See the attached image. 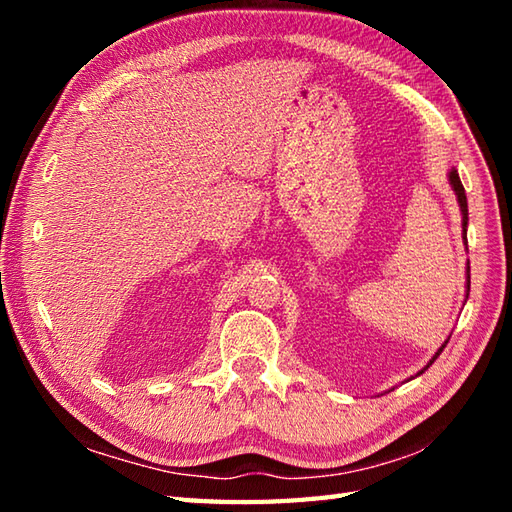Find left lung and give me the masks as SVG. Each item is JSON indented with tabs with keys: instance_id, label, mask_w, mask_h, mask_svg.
<instances>
[{
	"instance_id": "left-lung-1",
	"label": "left lung",
	"mask_w": 512,
	"mask_h": 512,
	"mask_svg": "<svg viewBox=\"0 0 512 512\" xmlns=\"http://www.w3.org/2000/svg\"><path fill=\"white\" fill-rule=\"evenodd\" d=\"M449 182H451V187H453V191H455V195H458V202H460V209H462V226H464V239H466V222H469V206H466V193H464V187H462V182H460V176H458V171H451L449 173ZM466 281H469V288H471V275L466 277ZM444 347V345H442ZM442 347H440V352H442ZM440 352L433 356V361H436V358L440 356ZM431 361V363H433ZM429 363V365H431ZM427 365V367H429Z\"/></svg>"
}]
</instances>
